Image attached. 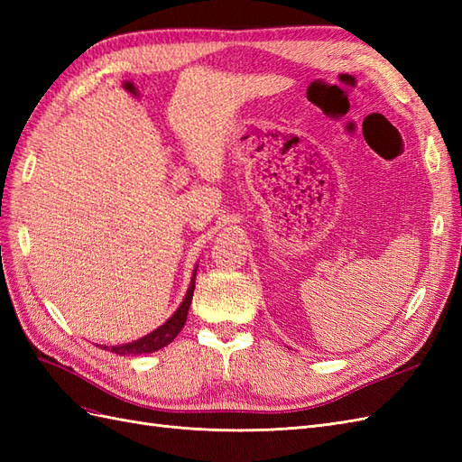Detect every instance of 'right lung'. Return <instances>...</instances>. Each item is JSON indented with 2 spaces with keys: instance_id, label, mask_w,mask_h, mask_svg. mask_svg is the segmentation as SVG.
<instances>
[{
  "instance_id": "obj_1",
  "label": "right lung",
  "mask_w": 462,
  "mask_h": 462,
  "mask_svg": "<svg viewBox=\"0 0 462 462\" xmlns=\"http://www.w3.org/2000/svg\"><path fill=\"white\" fill-rule=\"evenodd\" d=\"M194 279H197V268H194L192 272V277H190V285H189V291L187 295L183 299V302H180L179 309L173 312V316L165 321L163 326H160L158 329H153L152 333L144 335V337L136 339L133 343H125V345H116V346H102L106 348V351L109 353H116V355H148V353H156L160 351V348L170 345L179 331L183 329L185 321H187V314H189V309H190V300H192V292H194Z\"/></svg>"
}]
</instances>
